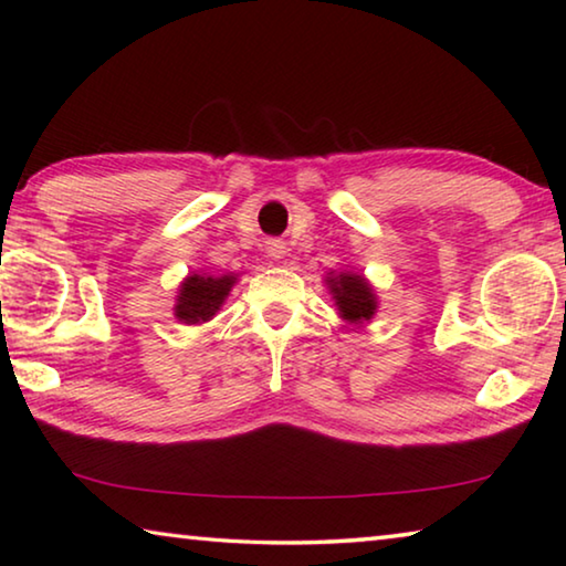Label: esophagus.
Returning <instances> with one entry per match:
<instances>
[{
  "label": "esophagus",
  "instance_id": "esophagus-1",
  "mask_svg": "<svg viewBox=\"0 0 566 566\" xmlns=\"http://www.w3.org/2000/svg\"><path fill=\"white\" fill-rule=\"evenodd\" d=\"M284 254H286V247L282 242H276V239L266 242V256H270V260L280 262V260H284Z\"/></svg>",
  "mask_w": 566,
  "mask_h": 566
}]
</instances>
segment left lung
Masks as SVG:
<instances>
[{
  "instance_id": "8db88e82",
  "label": "left lung",
  "mask_w": 566,
  "mask_h": 566,
  "mask_svg": "<svg viewBox=\"0 0 566 566\" xmlns=\"http://www.w3.org/2000/svg\"><path fill=\"white\" fill-rule=\"evenodd\" d=\"M324 284H327L342 322L352 324V327H361V324L375 319L379 302L375 286L369 284L367 276L359 272H329L324 276Z\"/></svg>"
}]
</instances>
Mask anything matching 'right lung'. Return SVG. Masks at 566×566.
Here are the masks:
<instances>
[{
	"mask_svg": "<svg viewBox=\"0 0 566 566\" xmlns=\"http://www.w3.org/2000/svg\"><path fill=\"white\" fill-rule=\"evenodd\" d=\"M237 284V274H187L179 284L175 317L179 324H205L214 319V314L222 310L224 300Z\"/></svg>",
	"mask_w": 566,
	"mask_h": 566,
	"instance_id": "add662e5",
	"label": "right lung"
}]
</instances>
